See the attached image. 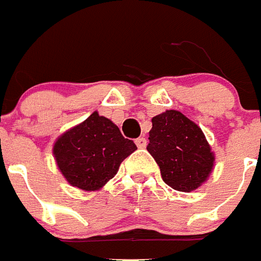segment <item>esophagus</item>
I'll use <instances>...</instances> for the list:
<instances>
[{"label":"esophagus","mask_w":261,"mask_h":261,"mask_svg":"<svg viewBox=\"0 0 261 261\" xmlns=\"http://www.w3.org/2000/svg\"><path fill=\"white\" fill-rule=\"evenodd\" d=\"M135 143H136L137 148H140V149L147 147V139H145V137H139V139L135 140Z\"/></svg>","instance_id":"34e87169"}]
</instances>
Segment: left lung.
Returning <instances> with one entry per match:
<instances>
[{
    "label": "left lung",
    "instance_id": "8db88e82",
    "mask_svg": "<svg viewBox=\"0 0 261 261\" xmlns=\"http://www.w3.org/2000/svg\"><path fill=\"white\" fill-rule=\"evenodd\" d=\"M148 152L159 164L170 187L191 193L209 179L214 152L202 129L178 110H166L152 118Z\"/></svg>",
    "mask_w": 261,
    "mask_h": 261
}]
</instances>
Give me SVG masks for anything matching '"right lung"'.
Returning a JSON list of instances; mask_svg holds the SVG:
<instances>
[{
  "label": "right lung",
  "mask_w": 261,
  "mask_h": 261,
  "mask_svg": "<svg viewBox=\"0 0 261 261\" xmlns=\"http://www.w3.org/2000/svg\"><path fill=\"white\" fill-rule=\"evenodd\" d=\"M136 149V144L125 139L113 121L94 112L62 133L54 143L52 153L71 186L97 191L117 174L120 164Z\"/></svg>",
  "instance_id": "obj_1"
}]
</instances>
